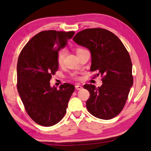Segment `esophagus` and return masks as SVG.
<instances>
[{
	"mask_svg": "<svg viewBox=\"0 0 151 151\" xmlns=\"http://www.w3.org/2000/svg\"><path fill=\"white\" fill-rule=\"evenodd\" d=\"M75 88L78 90H80L83 88V86H81V85H79V84H76L75 86Z\"/></svg>",
	"mask_w": 151,
	"mask_h": 151,
	"instance_id": "34e87169",
	"label": "esophagus"
}]
</instances>
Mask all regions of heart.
<instances>
[{"label":"heart","instance_id":"b5f03b06","mask_svg":"<svg viewBox=\"0 0 151 151\" xmlns=\"http://www.w3.org/2000/svg\"><path fill=\"white\" fill-rule=\"evenodd\" d=\"M83 50H84V49H83V48H81V47L76 48V54H78L80 52H81ZM65 54H66V51H65V49H62V50H61L59 52L58 55H57V63H58V65H60V66H61V65H62L63 63V60L65 58ZM71 77L73 78L74 79H75V80H78V77L75 75V74H72V75H71Z\"/></svg>","mask_w":151,"mask_h":151}]
</instances>
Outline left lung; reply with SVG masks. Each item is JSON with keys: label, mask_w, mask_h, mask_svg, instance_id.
Listing matches in <instances>:
<instances>
[{"label": "left lung", "mask_w": 151, "mask_h": 151, "mask_svg": "<svg viewBox=\"0 0 151 151\" xmlns=\"http://www.w3.org/2000/svg\"><path fill=\"white\" fill-rule=\"evenodd\" d=\"M73 40L90 51V71L97 70L96 75L102 77L100 87L84 85L90 92L88 111L99 119L114 118L123 109L133 83L129 54L122 41L106 29H85L77 33Z\"/></svg>", "instance_id": "left-lung-1"}]
</instances>
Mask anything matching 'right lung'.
<instances>
[{
  "mask_svg": "<svg viewBox=\"0 0 151 151\" xmlns=\"http://www.w3.org/2000/svg\"><path fill=\"white\" fill-rule=\"evenodd\" d=\"M74 34L73 31H42L26 43L19 55L18 92L27 114L40 125H55L66 114L75 86L64 83L57 90L50 86L49 81L58 70L59 51Z\"/></svg>",
  "mask_w": 151,
  "mask_h": 151,
  "instance_id": "right-lung-1",
  "label": "right lung"
}]
</instances>
